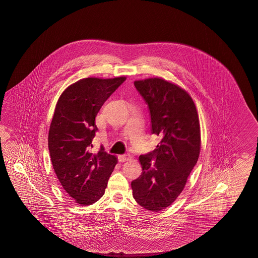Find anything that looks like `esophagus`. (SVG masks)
Wrapping results in <instances>:
<instances>
[{"mask_svg":"<svg viewBox=\"0 0 258 258\" xmlns=\"http://www.w3.org/2000/svg\"><path fill=\"white\" fill-rule=\"evenodd\" d=\"M130 159V155L129 154H124V155H119L118 156V160L120 162H123V161H126L128 159Z\"/></svg>","mask_w":258,"mask_h":258,"instance_id":"esophagus-1","label":"esophagus"}]
</instances>
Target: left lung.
I'll return each instance as SVG.
<instances>
[{"label":"left lung","instance_id":"8db88e82","mask_svg":"<svg viewBox=\"0 0 258 258\" xmlns=\"http://www.w3.org/2000/svg\"><path fill=\"white\" fill-rule=\"evenodd\" d=\"M134 84L148 104L151 133L161 141L152 152L139 157L143 171L131 182L133 197L144 209L159 211L175 201L198 162V110L185 90L162 78Z\"/></svg>","mask_w":258,"mask_h":258}]
</instances>
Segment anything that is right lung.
<instances>
[{
  "label": "right lung",
  "mask_w": 258,
  "mask_h": 258,
  "mask_svg": "<svg viewBox=\"0 0 258 258\" xmlns=\"http://www.w3.org/2000/svg\"><path fill=\"white\" fill-rule=\"evenodd\" d=\"M126 77L84 78L69 86L55 107L49 131V151L55 173L66 192L81 206L104 195L115 156L103 148L92 153L98 127L95 118L105 101Z\"/></svg>",
  "instance_id": "obj_1"
}]
</instances>
